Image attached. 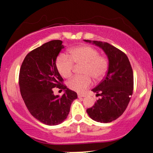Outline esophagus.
<instances>
[{
	"label": "esophagus",
	"instance_id": "1",
	"mask_svg": "<svg viewBox=\"0 0 153 153\" xmlns=\"http://www.w3.org/2000/svg\"><path fill=\"white\" fill-rule=\"evenodd\" d=\"M85 94H78V98H82V97H85Z\"/></svg>",
	"mask_w": 153,
	"mask_h": 153
}]
</instances>
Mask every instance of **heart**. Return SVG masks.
<instances>
[{"instance_id": "1", "label": "heart", "mask_w": 153, "mask_h": 153, "mask_svg": "<svg viewBox=\"0 0 153 153\" xmlns=\"http://www.w3.org/2000/svg\"><path fill=\"white\" fill-rule=\"evenodd\" d=\"M69 56L60 54L56 61V68L62 76L69 78L72 76L74 65H83L81 73L83 76H75L70 80L68 85L70 89L83 92L92 84L91 77L94 81L102 80L108 70V61L99 56V52L89 45H81L73 48L69 51Z\"/></svg>"}]
</instances>
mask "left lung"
I'll return each instance as SVG.
<instances>
[{"label":"left lung","mask_w":153,"mask_h":153,"mask_svg":"<svg viewBox=\"0 0 153 153\" xmlns=\"http://www.w3.org/2000/svg\"><path fill=\"white\" fill-rule=\"evenodd\" d=\"M101 48L108 59V70L103 80L92 91L101 96L92 108L89 117L101 123H109L125 111L133 92V72L128 56L106 42L84 40Z\"/></svg>","instance_id":"1"}]
</instances>
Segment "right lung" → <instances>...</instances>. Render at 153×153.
I'll use <instances>...</instances> for the list:
<instances>
[{"label":"right lung","instance_id":"1","mask_svg":"<svg viewBox=\"0 0 153 153\" xmlns=\"http://www.w3.org/2000/svg\"><path fill=\"white\" fill-rule=\"evenodd\" d=\"M60 40L44 43L28 53L19 73V85L24 102L31 114L41 123L56 126L65 120L77 94L62 84L63 79L56 61L64 46ZM64 90L62 97L54 95L53 88Z\"/></svg>","mask_w":153,"mask_h":153}]
</instances>
